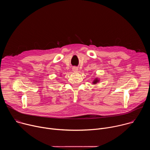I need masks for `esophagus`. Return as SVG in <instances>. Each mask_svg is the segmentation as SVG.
Masks as SVG:
<instances>
[{
	"instance_id": "34e87169",
	"label": "esophagus",
	"mask_w": 150,
	"mask_h": 150,
	"mask_svg": "<svg viewBox=\"0 0 150 150\" xmlns=\"http://www.w3.org/2000/svg\"><path fill=\"white\" fill-rule=\"evenodd\" d=\"M72 71H73V72H78V68L77 67H73L72 68Z\"/></svg>"
}]
</instances>
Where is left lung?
<instances>
[{
    "label": "left lung",
    "mask_w": 150,
    "mask_h": 150,
    "mask_svg": "<svg viewBox=\"0 0 150 150\" xmlns=\"http://www.w3.org/2000/svg\"><path fill=\"white\" fill-rule=\"evenodd\" d=\"M99 82V79H98L97 78H96V79L94 80V81H93V82L94 84V83L96 84V83H97V82Z\"/></svg>",
    "instance_id": "left-lung-1"
}]
</instances>
